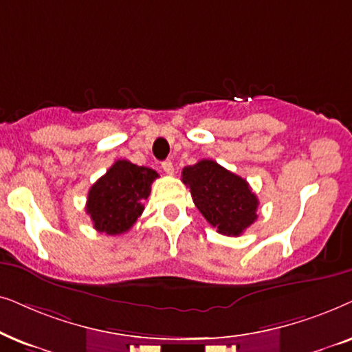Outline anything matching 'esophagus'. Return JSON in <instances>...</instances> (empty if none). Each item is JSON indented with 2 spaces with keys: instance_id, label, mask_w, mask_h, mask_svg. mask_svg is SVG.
<instances>
[{
  "instance_id": "esophagus-1",
  "label": "esophagus",
  "mask_w": 352,
  "mask_h": 352,
  "mask_svg": "<svg viewBox=\"0 0 352 352\" xmlns=\"http://www.w3.org/2000/svg\"><path fill=\"white\" fill-rule=\"evenodd\" d=\"M161 167H162V170L167 173V175H172V173H173V164H172V161H164Z\"/></svg>"
}]
</instances>
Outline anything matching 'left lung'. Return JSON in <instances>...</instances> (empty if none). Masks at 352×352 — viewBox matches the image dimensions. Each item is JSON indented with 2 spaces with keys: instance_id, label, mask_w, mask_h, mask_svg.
Masks as SVG:
<instances>
[{
  "instance_id": "left-lung-1",
  "label": "left lung",
  "mask_w": 352,
  "mask_h": 352,
  "mask_svg": "<svg viewBox=\"0 0 352 352\" xmlns=\"http://www.w3.org/2000/svg\"><path fill=\"white\" fill-rule=\"evenodd\" d=\"M182 182L204 219L227 236H238L257 219V196L240 175L203 159L182 170Z\"/></svg>"
}]
</instances>
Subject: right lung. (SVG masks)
<instances>
[{
    "instance_id": "obj_1",
    "label": "right lung",
    "mask_w": 352,
    "mask_h": 352,
    "mask_svg": "<svg viewBox=\"0 0 352 352\" xmlns=\"http://www.w3.org/2000/svg\"><path fill=\"white\" fill-rule=\"evenodd\" d=\"M157 172L125 159L116 161L88 191L87 214L93 227L107 235L129 232L142 215Z\"/></svg>"
}]
</instances>
